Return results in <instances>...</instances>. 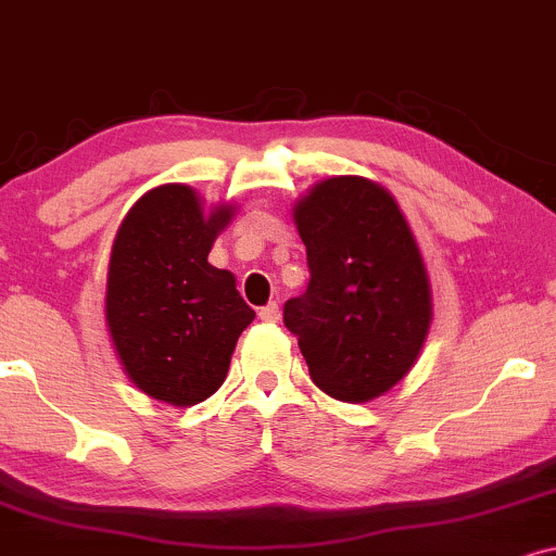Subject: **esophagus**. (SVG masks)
I'll return each mask as SVG.
<instances>
[{
    "label": "esophagus",
    "mask_w": 556,
    "mask_h": 556,
    "mask_svg": "<svg viewBox=\"0 0 556 556\" xmlns=\"http://www.w3.org/2000/svg\"><path fill=\"white\" fill-rule=\"evenodd\" d=\"M258 318L266 320V324H277V320H279V305H277V303L264 305V307H261V311H258Z\"/></svg>",
    "instance_id": "1"
}]
</instances>
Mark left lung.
Wrapping results in <instances>:
<instances>
[{"mask_svg":"<svg viewBox=\"0 0 556 556\" xmlns=\"http://www.w3.org/2000/svg\"><path fill=\"white\" fill-rule=\"evenodd\" d=\"M311 282L285 303L313 383L339 401H370L422 350L432 298L417 240L386 189L357 176L320 180L295 206Z\"/></svg>","mask_w":556,"mask_h":556,"instance_id":"1","label":"left lung"}]
</instances>
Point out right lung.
<instances>
[{"label":"right lung","instance_id":"obj_1","mask_svg":"<svg viewBox=\"0 0 556 556\" xmlns=\"http://www.w3.org/2000/svg\"><path fill=\"white\" fill-rule=\"evenodd\" d=\"M232 206L206 217L189 186L147 191L113 240L105 320L126 376L147 396L193 406L225 383L232 350L256 318L236 277L206 261Z\"/></svg>","mask_w":556,"mask_h":556}]
</instances>
